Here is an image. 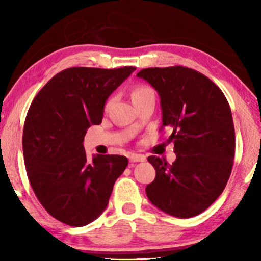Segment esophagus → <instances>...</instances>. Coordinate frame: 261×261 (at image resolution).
Masks as SVG:
<instances>
[{
  "mask_svg": "<svg viewBox=\"0 0 261 261\" xmlns=\"http://www.w3.org/2000/svg\"><path fill=\"white\" fill-rule=\"evenodd\" d=\"M129 160L131 162H140L145 160V156L141 155V154H135V153H130L129 154Z\"/></svg>",
  "mask_w": 261,
  "mask_h": 261,
  "instance_id": "34e87169",
  "label": "esophagus"
}]
</instances>
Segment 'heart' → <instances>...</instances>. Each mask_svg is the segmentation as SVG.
Listing matches in <instances>:
<instances>
[{
    "label": "heart",
    "instance_id": "b5f03b06",
    "mask_svg": "<svg viewBox=\"0 0 261 261\" xmlns=\"http://www.w3.org/2000/svg\"><path fill=\"white\" fill-rule=\"evenodd\" d=\"M152 95H154V91L149 86L143 85V84L135 86L134 90L131 92V98H132V101H134V103L138 102L139 100H143L145 98H147V96H152ZM110 103H112V99H109L107 101V103H106V108H108Z\"/></svg>",
    "mask_w": 261,
    "mask_h": 261
}]
</instances>
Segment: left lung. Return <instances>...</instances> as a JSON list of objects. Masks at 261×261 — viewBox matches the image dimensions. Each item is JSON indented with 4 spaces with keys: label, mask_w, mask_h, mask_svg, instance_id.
Listing matches in <instances>:
<instances>
[{
    "label": "left lung",
    "mask_w": 261,
    "mask_h": 261,
    "mask_svg": "<svg viewBox=\"0 0 261 261\" xmlns=\"http://www.w3.org/2000/svg\"><path fill=\"white\" fill-rule=\"evenodd\" d=\"M160 95L162 126L171 130L173 165L151 155L155 178L146 187L149 201L179 219L200 214L218 199L230 177L235 127L226 96L204 74L180 65L137 73Z\"/></svg>",
    "instance_id": "8db88e82"
}]
</instances>
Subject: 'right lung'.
Masks as SVG:
<instances>
[{
    "label": "right lung",
    "instance_id": "1",
    "mask_svg": "<svg viewBox=\"0 0 261 261\" xmlns=\"http://www.w3.org/2000/svg\"><path fill=\"white\" fill-rule=\"evenodd\" d=\"M135 70L65 69L30 106L23 132L26 173L43 208L68 226H86L102 213L129 163L109 154L87 161L83 141L88 127L102 121L108 96Z\"/></svg>",
    "mask_w": 261,
    "mask_h": 261
}]
</instances>
